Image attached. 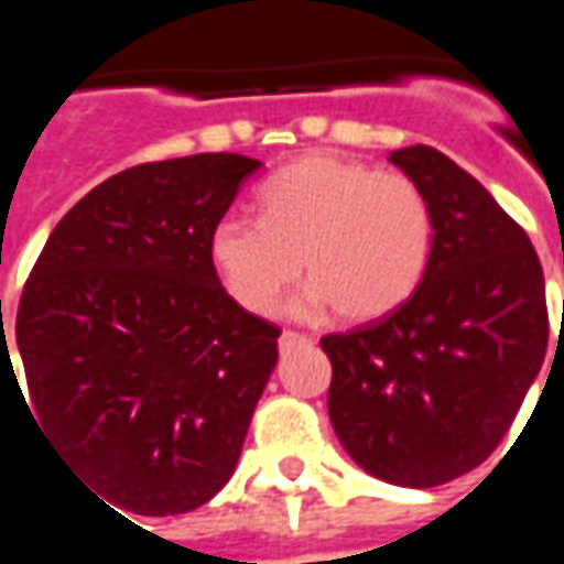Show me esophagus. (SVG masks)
Segmentation results:
<instances>
[{
    "instance_id": "esophagus-1",
    "label": "esophagus",
    "mask_w": 564,
    "mask_h": 564,
    "mask_svg": "<svg viewBox=\"0 0 564 564\" xmlns=\"http://www.w3.org/2000/svg\"><path fill=\"white\" fill-rule=\"evenodd\" d=\"M297 344H306L304 334H294V332L279 334V349H291V347H297Z\"/></svg>"
}]
</instances>
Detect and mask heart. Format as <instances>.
Masks as SVG:
<instances>
[{
	"mask_svg": "<svg viewBox=\"0 0 564 564\" xmlns=\"http://www.w3.org/2000/svg\"><path fill=\"white\" fill-rule=\"evenodd\" d=\"M260 220L227 215L208 232V258L236 304L267 316L297 282L313 279L294 316L380 319L421 285L433 251V212L405 174L356 159H297L258 193Z\"/></svg>",
	"mask_w": 564,
	"mask_h": 564,
	"instance_id": "heart-1",
	"label": "heart"
}]
</instances>
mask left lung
Wrapping results in <instances>:
<instances>
[{
  "label": "left lung",
  "mask_w": 564,
  "mask_h": 564,
  "mask_svg": "<svg viewBox=\"0 0 564 564\" xmlns=\"http://www.w3.org/2000/svg\"><path fill=\"white\" fill-rule=\"evenodd\" d=\"M390 162L430 202L433 251L399 310L322 337L328 417L365 473L433 488L507 436L546 356V291L525 230L473 174L423 143Z\"/></svg>",
  "instance_id": "left-lung-1"
}]
</instances>
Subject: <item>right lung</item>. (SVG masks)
Returning <instances> with one entry per match:
<instances>
[{
	"label": "right lung",
	"mask_w": 564,
	"mask_h": 564,
	"mask_svg": "<svg viewBox=\"0 0 564 564\" xmlns=\"http://www.w3.org/2000/svg\"><path fill=\"white\" fill-rule=\"evenodd\" d=\"M258 171L239 153L119 171L61 217L23 285V405L119 510H196L242 454L279 328L224 291L208 232ZM6 375L23 395L8 344Z\"/></svg>",
	"instance_id": "add662e5"
}]
</instances>
